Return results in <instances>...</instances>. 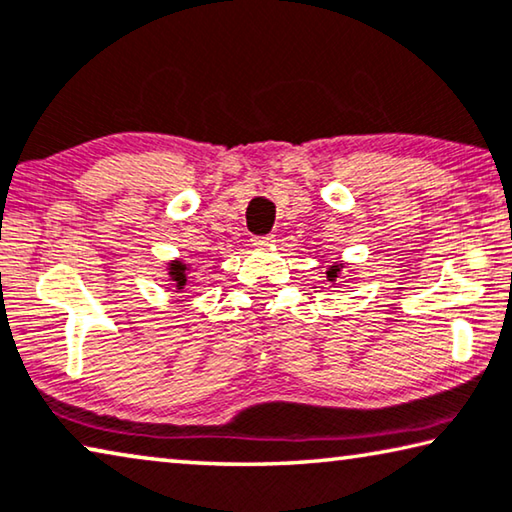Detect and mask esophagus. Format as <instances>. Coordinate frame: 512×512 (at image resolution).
I'll return each mask as SVG.
<instances>
[{"label":"esophagus","instance_id":"obj_1","mask_svg":"<svg viewBox=\"0 0 512 512\" xmlns=\"http://www.w3.org/2000/svg\"><path fill=\"white\" fill-rule=\"evenodd\" d=\"M251 245H254V247H272L274 238H272V235H258V238L251 240Z\"/></svg>","mask_w":512,"mask_h":512}]
</instances>
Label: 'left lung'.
<instances>
[{
    "label": "left lung",
    "instance_id": "1",
    "mask_svg": "<svg viewBox=\"0 0 512 512\" xmlns=\"http://www.w3.org/2000/svg\"><path fill=\"white\" fill-rule=\"evenodd\" d=\"M343 267H345L343 263H334V265H329V267H327V272H325V274H327V281H332V283H334L338 277H341Z\"/></svg>",
    "mask_w": 512,
    "mask_h": 512
}]
</instances>
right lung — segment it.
<instances>
[{
	"label": "right lung",
	"instance_id": "obj_1",
	"mask_svg": "<svg viewBox=\"0 0 512 512\" xmlns=\"http://www.w3.org/2000/svg\"><path fill=\"white\" fill-rule=\"evenodd\" d=\"M169 281L174 283L176 290H183L187 286V272H190V265H187L183 258H176V261L167 263Z\"/></svg>",
	"mask_w": 512,
	"mask_h": 512
}]
</instances>
